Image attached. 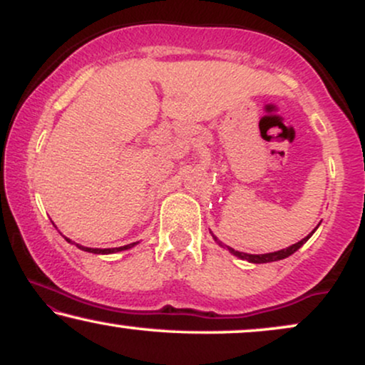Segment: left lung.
Masks as SVG:
<instances>
[{
    "mask_svg": "<svg viewBox=\"0 0 365 365\" xmlns=\"http://www.w3.org/2000/svg\"><path fill=\"white\" fill-rule=\"evenodd\" d=\"M309 237H311V235H309ZM309 237H305L304 240L297 242V244H293V245H290V247H287V249L278 250V252H271V254H259V255H255V254H244V252H238V250H235V249H232V247H228V250H230V252H232L233 255H237V257L245 259V261H249V262H255V264L273 262V261H279V259L288 257V255H292L293 252H295V250H299L300 247H302V245L305 244V242L309 240ZM215 240H216L217 244H220V245H223V244H221L220 240H217L216 237H215Z\"/></svg>",
    "mask_w": 365,
    "mask_h": 365,
    "instance_id": "1",
    "label": "left lung"
}]
</instances>
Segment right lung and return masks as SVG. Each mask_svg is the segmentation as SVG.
<instances>
[{
	"label": "right lung",
	"mask_w": 365,
	"mask_h": 365,
	"mask_svg": "<svg viewBox=\"0 0 365 365\" xmlns=\"http://www.w3.org/2000/svg\"><path fill=\"white\" fill-rule=\"evenodd\" d=\"M66 240H68V238H66ZM70 242V240H68ZM137 244V242H135ZM135 244H128V245H123V247H116V249H89V247H82V245H78L77 244V247L78 249H82V250H87V252H94V254H111V252H120V250H127V249H130V247H133Z\"/></svg>",
	"instance_id": "add662e5"
}]
</instances>
